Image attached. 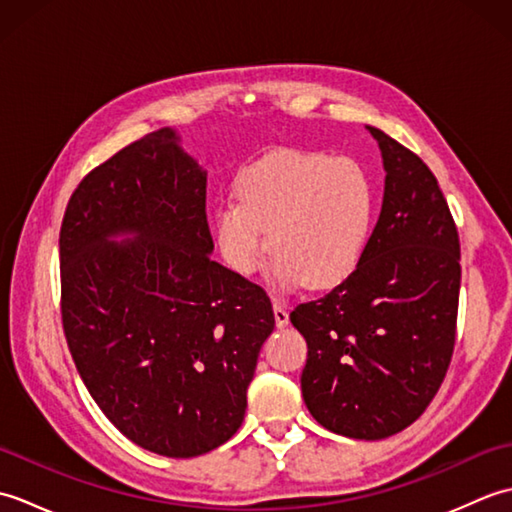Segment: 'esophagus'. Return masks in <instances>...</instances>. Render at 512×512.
I'll use <instances>...</instances> for the list:
<instances>
[{
    "label": "esophagus",
    "mask_w": 512,
    "mask_h": 512,
    "mask_svg": "<svg viewBox=\"0 0 512 512\" xmlns=\"http://www.w3.org/2000/svg\"><path fill=\"white\" fill-rule=\"evenodd\" d=\"M273 310H275V325L277 328H286L288 325V310L281 301H273Z\"/></svg>",
    "instance_id": "1"
}]
</instances>
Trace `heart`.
I'll return each instance as SVG.
<instances>
[{
  "mask_svg": "<svg viewBox=\"0 0 512 512\" xmlns=\"http://www.w3.org/2000/svg\"><path fill=\"white\" fill-rule=\"evenodd\" d=\"M235 198L217 206L213 235L237 275L257 273L268 250L275 253L270 281L279 290L306 281L312 288L339 286L361 264L376 191L356 160L270 151L239 173Z\"/></svg>",
  "mask_w": 512,
  "mask_h": 512,
  "instance_id": "1",
  "label": "heart"
}]
</instances>
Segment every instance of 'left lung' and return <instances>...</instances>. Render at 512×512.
<instances>
[{
  "instance_id": "left-lung-1",
  "label": "left lung",
  "mask_w": 512,
  "mask_h": 512,
  "mask_svg": "<svg viewBox=\"0 0 512 512\" xmlns=\"http://www.w3.org/2000/svg\"><path fill=\"white\" fill-rule=\"evenodd\" d=\"M385 193L361 264L290 312L308 343L301 394L332 433L383 440L422 416L447 374L458 321L460 239L438 180L376 127Z\"/></svg>"
}]
</instances>
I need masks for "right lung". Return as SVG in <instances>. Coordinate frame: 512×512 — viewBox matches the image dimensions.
Returning <instances> with one entry per match:
<instances>
[{"instance_id": "right-lung-1", "label": "right lung", "mask_w": 512, "mask_h": 512, "mask_svg": "<svg viewBox=\"0 0 512 512\" xmlns=\"http://www.w3.org/2000/svg\"><path fill=\"white\" fill-rule=\"evenodd\" d=\"M211 253L206 171L171 127L90 171L63 215L61 317L74 365L107 420L165 458L233 438L275 328L266 292Z\"/></svg>"}]
</instances>
